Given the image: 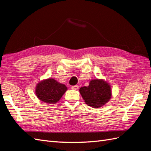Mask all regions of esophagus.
<instances>
[{
  "label": "esophagus",
  "mask_w": 151,
  "mask_h": 151,
  "mask_svg": "<svg viewBox=\"0 0 151 151\" xmlns=\"http://www.w3.org/2000/svg\"><path fill=\"white\" fill-rule=\"evenodd\" d=\"M78 88H79V86L78 85H76V86H73L71 87V88L73 90H78Z\"/></svg>",
  "instance_id": "esophagus-1"
}]
</instances>
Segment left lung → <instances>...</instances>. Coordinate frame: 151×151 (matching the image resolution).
I'll return each instance as SVG.
<instances>
[{
	"instance_id": "1",
	"label": "left lung",
	"mask_w": 151,
	"mask_h": 151,
	"mask_svg": "<svg viewBox=\"0 0 151 151\" xmlns=\"http://www.w3.org/2000/svg\"><path fill=\"white\" fill-rule=\"evenodd\" d=\"M79 91L87 105L95 109L105 105L111 97L110 84L102 79L91 80L88 86L81 87Z\"/></svg>"
}]
</instances>
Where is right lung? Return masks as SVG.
<instances>
[{"mask_svg": "<svg viewBox=\"0 0 151 151\" xmlns=\"http://www.w3.org/2000/svg\"><path fill=\"white\" fill-rule=\"evenodd\" d=\"M68 90L64 84L58 82L53 78H48L39 82L35 93L37 98L48 104H55L59 101Z\"/></svg>", "mask_w": 151, "mask_h": 151, "instance_id": "add662e5", "label": "right lung"}]
</instances>
